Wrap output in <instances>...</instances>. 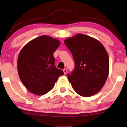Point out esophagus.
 I'll return each mask as SVG.
<instances>
[{"instance_id":"1","label":"esophagus","mask_w":127,"mask_h":127,"mask_svg":"<svg viewBox=\"0 0 127 127\" xmlns=\"http://www.w3.org/2000/svg\"><path fill=\"white\" fill-rule=\"evenodd\" d=\"M63 71H64V74H66V73H67V70L66 69H64Z\"/></svg>"}]
</instances>
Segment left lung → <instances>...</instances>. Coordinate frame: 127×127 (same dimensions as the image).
<instances>
[{"mask_svg": "<svg viewBox=\"0 0 127 127\" xmlns=\"http://www.w3.org/2000/svg\"><path fill=\"white\" fill-rule=\"evenodd\" d=\"M64 43L75 61V69L67 75L74 90L86 97L98 93L109 73V58L105 48L96 39L82 34L66 39Z\"/></svg>", "mask_w": 127, "mask_h": 127, "instance_id": "1", "label": "left lung"}]
</instances>
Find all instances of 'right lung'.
<instances>
[{
	"instance_id": "add662e5",
	"label": "right lung",
	"mask_w": 127,
	"mask_h": 127,
	"mask_svg": "<svg viewBox=\"0 0 127 127\" xmlns=\"http://www.w3.org/2000/svg\"><path fill=\"white\" fill-rule=\"evenodd\" d=\"M60 41L41 35L26 44L20 52L17 70L21 81L31 93L44 95L54 88L62 70L55 66L54 52Z\"/></svg>"
}]
</instances>
